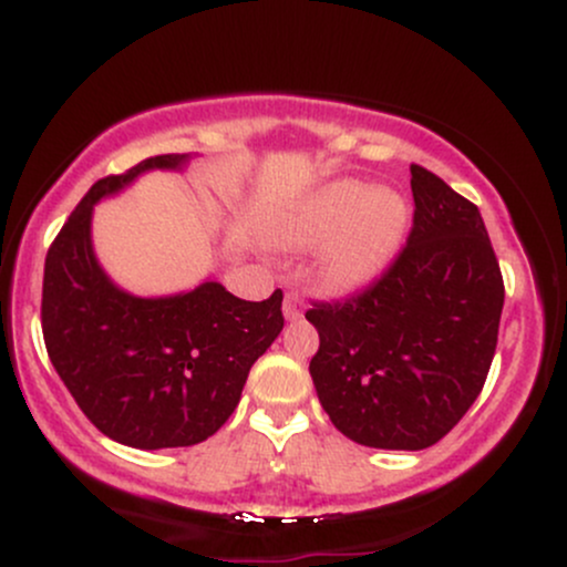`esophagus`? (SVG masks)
Segmentation results:
<instances>
[{
	"label": "esophagus",
	"mask_w": 567,
	"mask_h": 567,
	"mask_svg": "<svg viewBox=\"0 0 567 567\" xmlns=\"http://www.w3.org/2000/svg\"><path fill=\"white\" fill-rule=\"evenodd\" d=\"M282 311H285V317H288V320H301V317H303V298L298 296V292H285Z\"/></svg>",
	"instance_id": "34e87169"
}]
</instances>
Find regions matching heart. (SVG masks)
<instances>
[{
    "label": "heart",
    "mask_w": 567,
    "mask_h": 567,
    "mask_svg": "<svg viewBox=\"0 0 567 567\" xmlns=\"http://www.w3.org/2000/svg\"><path fill=\"white\" fill-rule=\"evenodd\" d=\"M405 202L373 192L360 181H338L315 194L282 229L288 245L331 243L322 252V277L333 288H360L394 256L405 231Z\"/></svg>",
    "instance_id": "1"
}]
</instances>
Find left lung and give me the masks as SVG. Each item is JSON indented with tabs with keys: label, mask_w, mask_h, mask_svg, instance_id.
Instances as JSON below:
<instances>
[{
	"label": "left lung",
	"mask_w": 567,
	"mask_h": 567,
	"mask_svg": "<svg viewBox=\"0 0 567 567\" xmlns=\"http://www.w3.org/2000/svg\"><path fill=\"white\" fill-rule=\"evenodd\" d=\"M413 226L394 261L347 301H315L309 373L349 440L424 451L483 392L498 343L504 277L477 205L410 165Z\"/></svg>",
	"instance_id": "obj_1"
}]
</instances>
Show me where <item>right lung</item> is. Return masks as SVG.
Returning <instances> with one entry per match:
<instances>
[{
    "instance_id": "add662e5",
    "label": "right lung",
    "mask_w": 567,
    "mask_h": 567,
    "mask_svg": "<svg viewBox=\"0 0 567 567\" xmlns=\"http://www.w3.org/2000/svg\"><path fill=\"white\" fill-rule=\"evenodd\" d=\"M159 154L90 186L44 258L42 333L50 362L106 437L141 451L197 445L237 408L252 362L282 330V290L243 301L205 282L171 298H135L103 275L90 243L93 205L154 167Z\"/></svg>"
}]
</instances>
